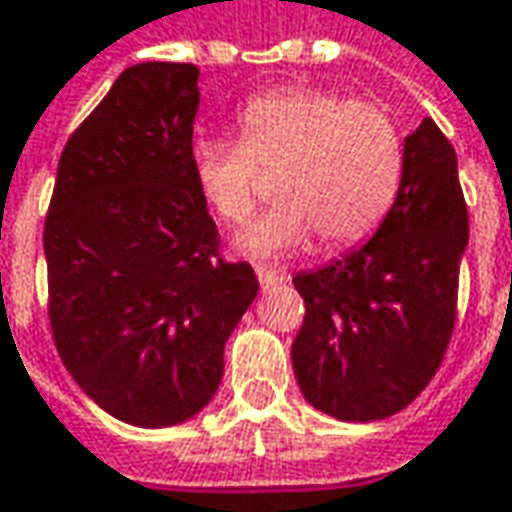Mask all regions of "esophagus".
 <instances>
[{"label":"esophagus","instance_id":"34e87169","mask_svg":"<svg viewBox=\"0 0 512 512\" xmlns=\"http://www.w3.org/2000/svg\"><path fill=\"white\" fill-rule=\"evenodd\" d=\"M256 276H259L262 288H274V285H282L288 279L282 271H271V268H256Z\"/></svg>","mask_w":512,"mask_h":512}]
</instances>
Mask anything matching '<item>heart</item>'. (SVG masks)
<instances>
[{"label":"heart","instance_id":"b5f03b06","mask_svg":"<svg viewBox=\"0 0 512 512\" xmlns=\"http://www.w3.org/2000/svg\"><path fill=\"white\" fill-rule=\"evenodd\" d=\"M192 180L206 206L241 227L276 174L279 203L238 238L253 259L306 247L329 250L370 236L399 192L402 136L373 101L317 87L259 95L238 113V142L198 139L189 154Z\"/></svg>","mask_w":512,"mask_h":512}]
</instances>
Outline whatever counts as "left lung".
<instances>
[{
	"label": "left lung",
	"mask_w": 512,
	"mask_h": 512,
	"mask_svg": "<svg viewBox=\"0 0 512 512\" xmlns=\"http://www.w3.org/2000/svg\"><path fill=\"white\" fill-rule=\"evenodd\" d=\"M466 241L455 148L422 119L405 136L399 192L376 236L294 276L306 317L291 364L309 405L373 422L420 396L452 341Z\"/></svg>",
	"instance_id": "1"
}]
</instances>
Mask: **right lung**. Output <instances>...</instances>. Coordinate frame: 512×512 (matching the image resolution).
<instances>
[{"label": "right lung", "instance_id": "obj_1", "mask_svg": "<svg viewBox=\"0 0 512 512\" xmlns=\"http://www.w3.org/2000/svg\"><path fill=\"white\" fill-rule=\"evenodd\" d=\"M198 66L125 69L60 154L43 250L55 347L110 417L165 428L224 376L259 279L224 262L192 180Z\"/></svg>", "mask_w": 512, "mask_h": 512}]
</instances>
